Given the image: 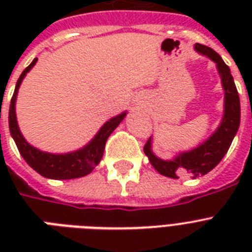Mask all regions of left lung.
<instances>
[{
	"mask_svg": "<svg viewBox=\"0 0 252 252\" xmlns=\"http://www.w3.org/2000/svg\"><path fill=\"white\" fill-rule=\"evenodd\" d=\"M193 49L216 64L223 89V114L219 126L205 141L191 150L179 152L168 159H162L156 156L153 152V136L148 140L144 146V153L161 175L171 179H178L180 176H189L196 179L213 170L227 153L241 123L239 95L229 66L223 63L219 53L207 45L196 43Z\"/></svg>",
	"mask_w": 252,
	"mask_h": 252,
	"instance_id": "left-lung-1",
	"label": "left lung"
}]
</instances>
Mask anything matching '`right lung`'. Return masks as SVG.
<instances>
[{"label":"right lung","instance_id":"right-lung-1","mask_svg":"<svg viewBox=\"0 0 252 252\" xmlns=\"http://www.w3.org/2000/svg\"><path fill=\"white\" fill-rule=\"evenodd\" d=\"M36 61L37 57L33 59L32 63L22 72L21 77L18 78L17 85H15V90H14L13 98L10 102L9 110L10 134H11V137H13L23 159L29 163L30 167H32L41 176L56 180L82 178V176L90 174L95 168V166L100 162L107 138L110 137V134L124 120L128 112L124 111L122 114L116 115L114 118H111L110 120H107L100 126V129L96 132L94 137L80 149L68 152V153H49V152H43V150L37 149V148L31 145L26 140L25 136L22 134L19 126H18L17 112H15L18 90L25 80V77L27 76V73L35 66Z\"/></svg>","mask_w":252,"mask_h":252}]
</instances>
